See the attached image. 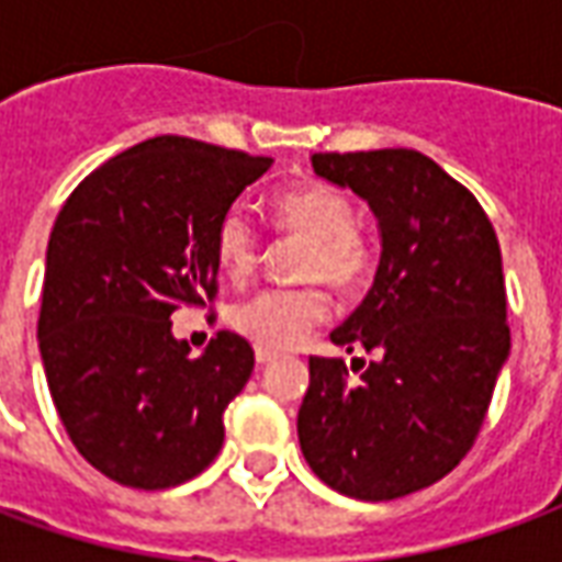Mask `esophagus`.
<instances>
[{
  "label": "esophagus",
  "instance_id": "34e87169",
  "mask_svg": "<svg viewBox=\"0 0 562 562\" xmlns=\"http://www.w3.org/2000/svg\"><path fill=\"white\" fill-rule=\"evenodd\" d=\"M256 361L261 367L270 364V361H277V352H268V349H256Z\"/></svg>",
  "mask_w": 562,
  "mask_h": 562
}]
</instances>
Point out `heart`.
I'll list each match as a JSON object with an SVG mask.
<instances>
[{"mask_svg": "<svg viewBox=\"0 0 562 562\" xmlns=\"http://www.w3.org/2000/svg\"><path fill=\"white\" fill-rule=\"evenodd\" d=\"M273 222L304 240L297 280L328 282L334 292L352 294L373 273V249L355 228V207L340 189L304 183L273 201ZM213 258L225 280L244 282L258 265V237L240 210H225L213 228ZM328 313L318 285L268 289L232 310V328L268 352H289Z\"/></svg>", "mask_w": 562, "mask_h": 562, "instance_id": "b5f03b06", "label": "heart"}]
</instances>
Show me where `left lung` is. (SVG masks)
<instances>
[{
    "instance_id": "left-lung-1",
    "label": "left lung",
    "mask_w": 562,
    "mask_h": 562,
    "mask_svg": "<svg viewBox=\"0 0 562 562\" xmlns=\"http://www.w3.org/2000/svg\"><path fill=\"white\" fill-rule=\"evenodd\" d=\"M313 171L370 204L382 256L330 334L373 361L349 385L340 358H310L297 439L328 487L397 499L448 475L482 430L512 349L503 256L470 189L418 149L316 153Z\"/></svg>"
}]
</instances>
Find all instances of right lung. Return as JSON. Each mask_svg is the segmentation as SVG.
<instances>
[{"label": "right lung", "instance_id": "right-lung-1", "mask_svg": "<svg viewBox=\"0 0 562 562\" xmlns=\"http://www.w3.org/2000/svg\"><path fill=\"white\" fill-rule=\"evenodd\" d=\"M270 165L159 135L95 168L56 216L38 316L44 376L75 448L116 484L173 487L220 454L222 413L256 355L220 330L195 358L171 313L213 301V228Z\"/></svg>", "mask_w": 562, "mask_h": 562}]
</instances>
